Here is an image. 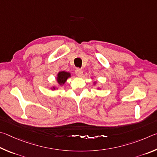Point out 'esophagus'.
<instances>
[{
	"mask_svg": "<svg viewBox=\"0 0 157 157\" xmlns=\"http://www.w3.org/2000/svg\"><path fill=\"white\" fill-rule=\"evenodd\" d=\"M75 73L78 76H81L82 75H83V70H81V69H79V68H77L76 70H75Z\"/></svg>",
	"mask_w": 157,
	"mask_h": 157,
	"instance_id": "34e87169",
	"label": "esophagus"
}]
</instances>
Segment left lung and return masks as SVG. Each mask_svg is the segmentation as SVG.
<instances>
[{
  "mask_svg": "<svg viewBox=\"0 0 157 157\" xmlns=\"http://www.w3.org/2000/svg\"><path fill=\"white\" fill-rule=\"evenodd\" d=\"M91 78L93 80V78ZM93 85H94V86H96V85H97V81L93 80ZM97 90H101V87H97Z\"/></svg>",
  "mask_w": 157,
  "mask_h": 157,
  "instance_id": "8db88e82",
  "label": "left lung"
}]
</instances>
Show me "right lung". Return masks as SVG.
Wrapping results in <instances>:
<instances>
[{
    "label": "right lung",
    "mask_w": 157,
    "mask_h": 157,
    "mask_svg": "<svg viewBox=\"0 0 157 157\" xmlns=\"http://www.w3.org/2000/svg\"><path fill=\"white\" fill-rule=\"evenodd\" d=\"M71 76V74L68 71H59L58 72L56 79V82L57 84L56 86H53L49 87V89L52 90H56L59 88L60 87L63 86L64 85L66 81H67V79L69 78H70Z\"/></svg>",
    "instance_id": "obj_1"
}]
</instances>
